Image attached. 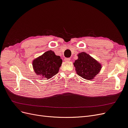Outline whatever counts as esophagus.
<instances>
[{
	"mask_svg": "<svg viewBox=\"0 0 128 128\" xmlns=\"http://www.w3.org/2000/svg\"><path fill=\"white\" fill-rule=\"evenodd\" d=\"M64 60L65 61H69L70 60V58H64Z\"/></svg>",
	"mask_w": 128,
	"mask_h": 128,
	"instance_id": "obj_1",
	"label": "esophagus"
}]
</instances>
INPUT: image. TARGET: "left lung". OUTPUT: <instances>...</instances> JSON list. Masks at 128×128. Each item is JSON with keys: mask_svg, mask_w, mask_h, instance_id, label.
Segmentation results:
<instances>
[{"mask_svg": "<svg viewBox=\"0 0 128 128\" xmlns=\"http://www.w3.org/2000/svg\"><path fill=\"white\" fill-rule=\"evenodd\" d=\"M78 59L74 62L76 72L82 78L91 80L100 72L102 64L86 52L80 53Z\"/></svg>", "mask_w": 128, "mask_h": 128, "instance_id": "8db88e82", "label": "left lung"}]
</instances>
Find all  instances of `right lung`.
I'll use <instances>...</instances> for the list:
<instances>
[{
	"label": "right lung",
	"instance_id": "obj_1",
	"mask_svg": "<svg viewBox=\"0 0 128 128\" xmlns=\"http://www.w3.org/2000/svg\"><path fill=\"white\" fill-rule=\"evenodd\" d=\"M62 60L53 51H48L32 61L34 72L42 78L48 80L58 72Z\"/></svg>",
	"mask_w": 128,
	"mask_h": 128
}]
</instances>
